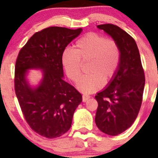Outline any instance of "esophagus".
<instances>
[{"instance_id": "1", "label": "esophagus", "mask_w": 158, "mask_h": 158, "mask_svg": "<svg viewBox=\"0 0 158 158\" xmlns=\"http://www.w3.org/2000/svg\"><path fill=\"white\" fill-rule=\"evenodd\" d=\"M90 97H91L90 95H82V101L85 102H86L87 100L90 98Z\"/></svg>"}]
</instances>
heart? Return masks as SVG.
<instances>
[{
  "label": "heart",
  "mask_w": 158,
  "mask_h": 158,
  "mask_svg": "<svg viewBox=\"0 0 158 158\" xmlns=\"http://www.w3.org/2000/svg\"><path fill=\"white\" fill-rule=\"evenodd\" d=\"M74 51L65 50L62 63L69 79L76 82L81 75L82 63L89 62V74L78 82L77 89L85 94L99 90L104 83L114 77L121 61V51L114 40L106 39L90 32L79 38L74 44Z\"/></svg>",
  "instance_id": "b5f03b06"
}]
</instances>
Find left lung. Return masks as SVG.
<instances>
[{"label": "left lung", "instance_id": "left-lung-1", "mask_svg": "<svg viewBox=\"0 0 158 158\" xmlns=\"http://www.w3.org/2000/svg\"><path fill=\"white\" fill-rule=\"evenodd\" d=\"M118 45L121 61L109 86L97 93L95 124L101 131L118 135L130 128L136 119L142 103L145 77L139 50L135 40L116 25H98Z\"/></svg>", "mask_w": 158, "mask_h": 158}]
</instances>
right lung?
I'll return each mask as SVG.
<instances>
[{
    "label": "right lung",
    "mask_w": 158,
    "mask_h": 158,
    "mask_svg": "<svg viewBox=\"0 0 158 158\" xmlns=\"http://www.w3.org/2000/svg\"><path fill=\"white\" fill-rule=\"evenodd\" d=\"M76 30L50 27L35 33L19 52L16 60L14 89L24 118L32 130L43 137L55 138L69 131L82 95L63 80L62 54L77 37ZM40 69L43 79L32 88L27 70Z\"/></svg>",
    "instance_id": "right-lung-1"
}]
</instances>
